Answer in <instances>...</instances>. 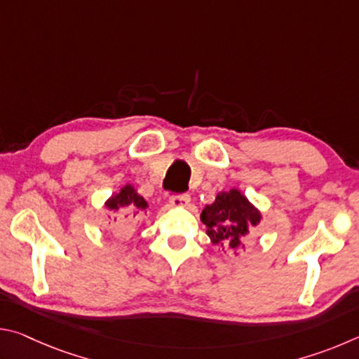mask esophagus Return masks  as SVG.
I'll use <instances>...</instances> for the list:
<instances>
[{"instance_id":"1","label":"esophagus","mask_w":359,"mask_h":359,"mask_svg":"<svg viewBox=\"0 0 359 359\" xmlns=\"http://www.w3.org/2000/svg\"><path fill=\"white\" fill-rule=\"evenodd\" d=\"M190 201H191L190 194H180V196H172L171 198V204L172 205H182V208H184V205L190 204Z\"/></svg>"}]
</instances>
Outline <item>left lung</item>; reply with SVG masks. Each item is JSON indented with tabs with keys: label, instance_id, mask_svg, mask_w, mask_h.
<instances>
[{
	"label": "left lung",
	"instance_id": "8db88e82",
	"mask_svg": "<svg viewBox=\"0 0 359 359\" xmlns=\"http://www.w3.org/2000/svg\"><path fill=\"white\" fill-rule=\"evenodd\" d=\"M201 222L208 226V236L212 244L229 247L238 250L244 247L242 241L248 234V228L261 222V212L248 201L239 190L220 191L215 201L205 205Z\"/></svg>",
	"mask_w": 359,
	"mask_h": 359
}]
</instances>
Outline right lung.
I'll list each match as a JSON object with an SVG mask.
<instances>
[{
    "label": "right lung",
    "instance_id": "right-lung-1",
    "mask_svg": "<svg viewBox=\"0 0 359 359\" xmlns=\"http://www.w3.org/2000/svg\"><path fill=\"white\" fill-rule=\"evenodd\" d=\"M106 208L109 210L117 212L120 209H128V210H135V215L137 212H142L149 208V204L145 199L136 191V188L133 185H125L120 188L118 193L112 194L111 198L106 201Z\"/></svg>",
    "mask_w": 359,
    "mask_h": 359
}]
</instances>
